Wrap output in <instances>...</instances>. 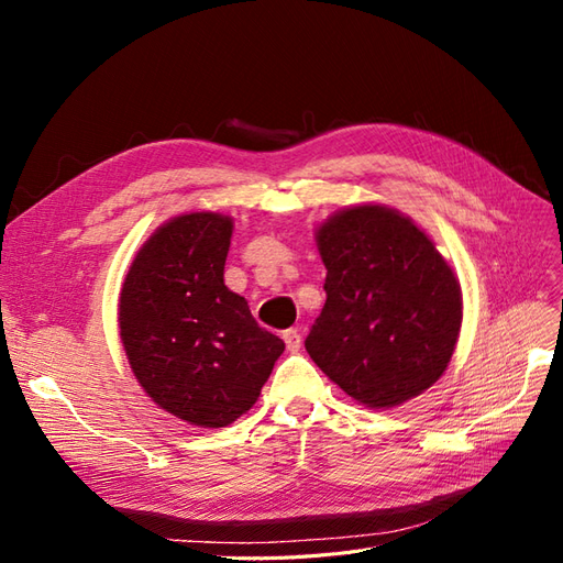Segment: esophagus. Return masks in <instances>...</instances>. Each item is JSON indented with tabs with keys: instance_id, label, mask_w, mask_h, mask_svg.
Masks as SVG:
<instances>
[{
	"instance_id": "esophagus-1",
	"label": "esophagus",
	"mask_w": 563,
	"mask_h": 563,
	"mask_svg": "<svg viewBox=\"0 0 563 563\" xmlns=\"http://www.w3.org/2000/svg\"><path fill=\"white\" fill-rule=\"evenodd\" d=\"M284 343H286V350H288V352H298V350H300V343H302L300 331H298V329L284 331Z\"/></svg>"
}]
</instances>
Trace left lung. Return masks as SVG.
Segmentation results:
<instances>
[{"mask_svg": "<svg viewBox=\"0 0 563 563\" xmlns=\"http://www.w3.org/2000/svg\"><path fill=\"white\" fill-rule=\"evenodd\" d=\"M327 302L305 350L366 408H395L451 362L463 291L430 234L385 203H356L314 232Z\"/></svg>", "mask_w": 563, "mask_h": 563, "instance_id": "8db88e82", "label": "left lung"}]
</instances>
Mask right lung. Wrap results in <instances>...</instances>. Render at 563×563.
I'll list each match as a JSON object with an SVG mask.
<instances>
[{"label": "right lung", "instance_id": "obj_1", "mask_svg": "<svg viewBox=\"0 0 563 563\" xmlns=\"http://www.w3.org/2000/svg\"><path fill=\"white\" fill-rule=\"evenodd\" d=\"M234 220H166L135 253L119 294V335L145 395L197 428H225L258 401L284 340L258 327L223 279Z\"/></svg>", "mask_w": 563, "mask_h": 563}]
</instances>
